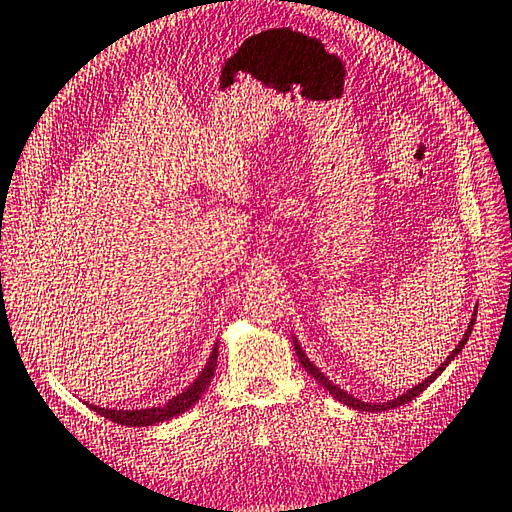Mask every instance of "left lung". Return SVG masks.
<instances>
[{"label": "left lung", "instance_id": "left-lung-1", "mask_svg": "<svg viewBox=\"0 0 512 512\" xmlns=\"http://www.w3.org/2000/svg\"><path fill=\"white\" fill-rule=\"evenodd\" d=\"M475 319H477V308L473 310V317H470V324H468V328H466V333H464V337H462V342H459L457 346H455V350L453 353H450L446 359H444V364L439 366L437 370H433V373H430L422 384H417V386H413V388H408V390H404L402 395H397V397H393V399H386V402H364V399H359V397H355V395H350L348 390H344V388H339L337 384H333L330 382V379L322 373V370H319L313 362H310L308 359V355L304 353L302 350V344H299V339L293 335V346H295V353H297V357H299V362H302V366H304V370L306 373L315 379V382L319 384V386H324L330 395H333L337 402H342V404H346V406H350L353 410H362V413H382V410H390V408H397V406H404V404H408L410 399H415L417 395H422L424 390L435 382V379L444 373L446 370V366L453 362V359L462 353V348L466 346V342H468V337H470V333H473V326H475Z\"/></svg>", "mask_w": 512, "mask_h": 512}]
</instances>
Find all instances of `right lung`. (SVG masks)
<instances>
[{
  "mask_svg": "<svg viewBox=\"0 0 512 512\" xmlns=\"http://www.w3.org/2000/svg\"><path fill=\"white\" fill-rule=\"evenodd\" d=\"M215 366H217V342L210 350V357L206 366L202 368V373L195 377L193 384H188L182 393H177L175 397H170L168 402L159 404V406H150V408H135V410H124V408H102V406H93L84 402L90 410H95L97 415H102L110 422H117L122 426H155L162 424L166 419H173L177 415L186 413L190 406H195L199 402V397L204 395V390L208 388L210 379L215 375Z\"/></svg>",
  "mask_w": 512,
  "mask_h": 512,
  "instance_id": "1",
  "label": "right lung"
}]
</instances>
